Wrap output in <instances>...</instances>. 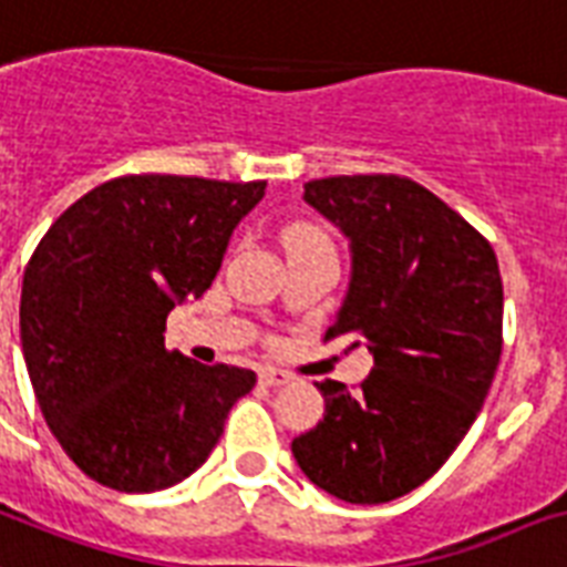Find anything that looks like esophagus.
<instances>
[{"label": "esophagus", "instance_id": "esophagus-1", "mask_svg": "<svg viewBox=\"0 0 567 567\" xmlns=\"http://www.w3.org/2000/svg\"><path fill=\"white\" fill-rule=\"evenodd\" d=\"M260 381L262 384H269V388H284V384H289V381H292V375L284 370H275V367H262Z\"/></svg>", "mask_w": 567, "mask_h": 567}]
</instances>
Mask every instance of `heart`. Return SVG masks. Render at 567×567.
<instances>
[{
	"label": "heart",
	"mask_w": 567,
	"mask_h": 567,
	"mask_svg": "<svg viewBox=\"0 0 567 567\" xmlns=\"http://www.w3.org/2000/svg\"><path fill=\"white\" fill-rule=\"evenodd\" d=\"M280 243H284L287 257L289 254H333L331 239L313 224H292V227L284 230Z\"/></svg>",
	"instance_id": "heart-1"
}]
</instances>
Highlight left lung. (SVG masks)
I'll use <instances>...</instances> for the list:
<instances>
[{
	"label": "left lung",
	"mask_w": 567,
	"mask_h": 567,
	"mask_svg": "<svg viewBox=\"0 0 567 567\" xmlns=\"http://www.w3.org/2000/svg\"><path fill=\"white\" fill-rule=\"evenodd\" d=\"M349 239L352 278L324 340L372 352L358 390L316 381L324 416L292 455L331 497L375 506L432 480L471 432L503 352L497 254L441 197L396 174L305 183Z\"/></svg>",
	"instance_id": "obj_1"
}]
</instances>
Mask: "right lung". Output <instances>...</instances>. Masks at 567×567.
<instances>
[{
    "instance_id": "right-lung-1",
    "label": "right lung",
    "mask_w": 567,
    "mask_h": 567,
    "mask_svg": "<svg viewBox=\"0 0 567 567\" xmlns=\"http://www.w3.org/2000/svg\"><path fill=\"white\" fill-rule=\"evenodd\" d=\"M266 183L130 174L55 218L23 275L20 340L34 396L73 464L105 488L151 494L209 458L243 367L165 349V319L200 298Z\"/></svg>"
}]
</instances>
